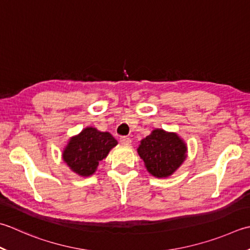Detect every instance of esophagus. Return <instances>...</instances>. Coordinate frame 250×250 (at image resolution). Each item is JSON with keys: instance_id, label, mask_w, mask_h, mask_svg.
<instances>
[{"instance_id": "obj_1", "label": "esophagus", "mask_w": 250, "mask_h": 250, "mask_svg": "<svg viewBox=\"0 0 250 250\" xmlns=\"http://www.w3.org/2000/svg\"><path fill=\"white\" fill-rule=\"evenodd\" d=\"M119 141H120L121 144H125V145H130L131 144V139L128 138V136H121Z\"/></svg>"}]
</instances>
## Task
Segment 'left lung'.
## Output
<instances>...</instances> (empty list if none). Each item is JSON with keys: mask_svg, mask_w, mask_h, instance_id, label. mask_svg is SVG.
<instances>
[{"mask_svg": "<svg viewBox=\"0 0 250 250\" xmlns=\"http://www.w3.org/2000/svg\"><path fill=\"white\" fill-rule=\"evenodd\" d=\"M188 147L177 133L155 129L141 141L138 148L148 172L156 178H168L187 158Z\"/></svg>", "mask_w": 250, "mask_h": 250, "instance_id": "1", "label": "left lung"}]
</instances>
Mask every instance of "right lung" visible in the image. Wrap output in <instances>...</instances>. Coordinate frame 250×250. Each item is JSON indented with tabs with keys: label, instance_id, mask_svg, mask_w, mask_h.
<instances>
[{
	"label": "right lung",
	"instance_id": "add662e5",
	"mask_svg": "<svg viewBox=\"0 0 250 250\" xmlns=\"http://www.w3.org/2000/svg\"><path fill=\"white\" fill-rule=\"evenodd\" d=\"M117 144L118 142L109 132L87 126L69 140L62 151V159L75 173L90 177L96 171L100 161L106 158Z\"/></svg>",
	"mask_w": 250,
	"mask_h": 250
}]
</instances>
